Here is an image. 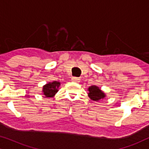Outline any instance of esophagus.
Segmentation results:
<instances>
[{
  "mask_svg": "<svg viewBox=\"0 0 149 149\" xmlns=\"http://www.w3.org/2000/svg\"><path fill=\"white\" fill-rule=\"evenodd\" d=\"M72 81H73V82H75V83H78L79 82V81H80V79L78 78V77H72Z\"/></svg>",
  "mask_w": 149,
  "mask_h": 149,
  "instance_id": "34e87169",
  "label": "esophagus"
}]
</instances>
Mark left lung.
Instances as JSON below:
<instances>
[{"label":"left lung","instance_id":"obj_1","mask_svg":"<svg viewBox=\"0 0 149 149\" xmlns=\"http://www.w3.org/2000/svg\"><path fill=\"white\" fill-rule=\"evenodd\" d=\"M89 93L88 95L91 100L94 101H98L100 100H102L105 97L104 93L103 92L101 89H99V87L95 85L89 87Z\"/></svg>","mask_w":149,"mask_h":149}]
</instances>
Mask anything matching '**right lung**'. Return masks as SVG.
Here are the masks:
<instances>
[{
  "label": "right lung",
  "mask_w": 149,
  "mask_h": 149,
  "mask_svg": "<svg viewBox=\"0 0 149 149\" xmlns=\"http://www.w3.org/2000/svg\"><path fill=\"white\" fill-rule=\"evenodd\" d=\"M60 85V83L54 81L52 83H49L45 85L42 89L43 94L46 97H53L58 92V88Z\"/></svg>",
  "instance_id": "add662e5"
}]
</instances>
